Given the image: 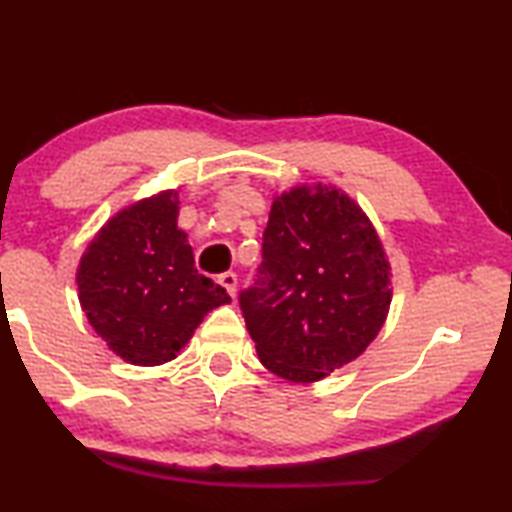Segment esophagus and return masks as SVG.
Returning <instances> with one entry per match:
<instances>
[{
	"mask_svg": "<svg viewBox=\"0 0 512 512\" xmlns=\"http://www.w3.org/2000/svg\"><path fill=\"white\" fill-rule=\"evenodd\" d=\"M218 283H220L222 287H225V290L234 297V294H236V283H239V280H236V273H232V271L220 273V276H218Z\"/></svg>",
	"mask_w": 512,
	"mask_h": 512,
	"instance_id": "obj_1",
	"label": "esophagus"
}]
</instances>
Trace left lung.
I'll list each match as a JSON object with an SVG mask.
<instances>
[{"mask_svg": "<svg viewBox=\"0 0 512 512\" xmlns=\"http://www.w3.org/2000/svg\"><path fill=\"white\" fill-rule=\"evenodd\" d=\"M390 304V259L355 199L325 183L273 197L259 278L241 292L266 369L318 383L369 348Z\"/></svg>", "mask_w": 512, "mask_h": 512, "instance_id": "8db88e82", "label": "left lung"}]
</instances>
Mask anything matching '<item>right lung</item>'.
Here are the masks:
<instances>
[{"mask_svg":"<svg viewBox=\"0 0 512 512\" xmlns=\"http://www.w3.org/2000/svg\"><path fill=\"white\" fill-rule=\"evenodd\" d=\"M178 192L162 190L106 220L76 269L78 301L115 355L136 366L178 357L225 287L194 269L178 229Z\"/></svg>","mask_w":512,"mask_h":512,"instance_id":"right-lung-1","label":"right lung"}]
</instances>
